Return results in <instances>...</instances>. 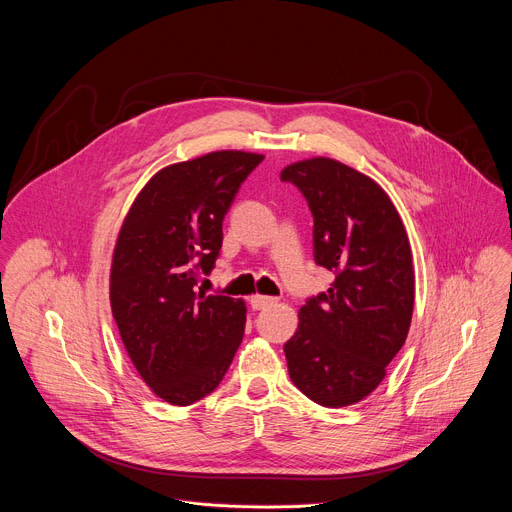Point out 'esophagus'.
Segmentation results:
<instances>
[{
  "label": "esophagus",
  "mask_w": 512,
  "mask_h": 512,
  "mask_svg": "<svg viewBox=\"0 0 512 512\" xmlns=\"http://www.w3.org/2000/svg\"><path fill=\"white\" fill-rule=\"evenodd\" d=\"M277 300L275 298H269V296H251V308L253 310H263V308H269L273 306Z\"/></svg>",
  "instance_id": "34e87169"
}]
</instances>
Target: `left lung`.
I'll return each mask as SVG.
<instances>
[{
  "label": "left lung",
  "instance_id": "obj_1",
  "mask_svg": "<svg viewBox=\"0 0 512 512\" xmlns=\"http://www.w3.org/2000/svg\"><path fill=\"white\" fill-rule=\"evenodd\" d=\"M281 180L308 200L314 259L334 273L283 346L289 379L318 405L346 407L379 387L405 344L415 300L409 239L387 192L350 166L312 158L283 168Z\"/></svg>",
  "mask_w": 512,
  "mask_h": 512
}]
</instances>
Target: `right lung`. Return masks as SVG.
Wrapping results in <instances>:
<instances>
[{
  "instance_id": "right-lung-1",
  "label": "right lung",
  "mask_w": 512,
  "mask_h": 512,
  "mask_svg": "<svg viewBox=\"0 0 512 512\" xmlns=\"http://www.w3.org/2000/svg\"><path fill=\"white\" fill-rule=\"evenodd\" d=\"M263 162L212 152L160 170L131 204L111 263V310L123 346L160 399L190 405L229 371L245 332V302L206 296L198 281L223 247V221Z\"/></svg>"
}]
</instances>
